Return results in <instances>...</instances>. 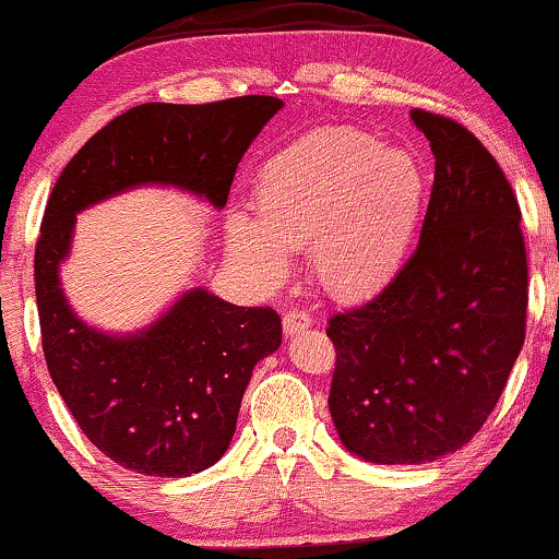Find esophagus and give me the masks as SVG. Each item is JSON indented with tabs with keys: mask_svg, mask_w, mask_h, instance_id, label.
I'll list each match as a JSON object with an SVG mask.
<instances>
[{
	"mask_svg": "<svg viewBox=\"0 0 559 559\" xmlns=\"http://www.w3.org/2000/svg\"><path fill=\"white\" fill-rule=\"evenodd\" d=\"M312 328V317L307 312H301V309H288L284 314V332L286 335H296V332L301 330H309Z\"/></svg>",
	"mask_w": 559,
	"mask_h": 559,
	"instance_id": "34e87169",
	"label": "esophagus"
}]
</instances>
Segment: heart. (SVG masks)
I'll return each mask as SVG.
<instances>
[{"instance_id":"heart-1","label":"heart","mask_w":559,"mask_h":559,"mask_svg":"<svg viewBox=\"0 0 559 559\" xmlns=\"http://www.w3.org/2000/svg\"><path fill=\"white\" fill-rule=\"evenodd\" d=\"M426 198V169L413 152L381 146L356 126H328L265 159L252 188L255 218L227 216V250L258 286L286 278V250H312L324 292L369 299L405 265Z\"/></svg>"}]
</instances>
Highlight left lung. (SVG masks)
I'll use <instances>...</instances> for the list:
<instances>
[{
	"label": "left lung",
	"instance_id": "8db88e82",
	"mask_svg": "<svg viewBox=\"0 0 559 559\" xmlns=\"http://www.w3.org/2000/svg\"><path fill=\"white\" fill-rule=\"evenodd\" d=\"M436 157L420 242L361 307L330 317V415L350 454L423 464L472 441L526 337L521 209L475 133L415 108Z\"/></svg>",
	"mask_w": 559,
	"mask_h": 559
}]
</instances>
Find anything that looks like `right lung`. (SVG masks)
<instances>
[{"label": "right lung", "instance_id": "1", "mask_svg": "<svg viewBox=\"0 0 559 559\" xmlns=\"http://www.w3.org/2000/svg\"><path fill=\"white\" fill-rule=\"evenodd\" d=\"M281 108L267 95L136 105L74 154L46 203L35 301L48 373L82 433L139 475L190 477L224 456L252 369L278 350L281 317L193 288L136 335L90 328L59 281L76 214L150 182L224 209L239 159Z\"/></svg>", "mask_w": 559, "mask_h": 559}]
</instances>
